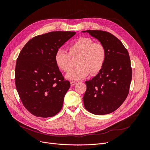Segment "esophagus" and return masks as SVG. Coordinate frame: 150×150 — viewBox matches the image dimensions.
Listing matches in <instances>:
<instances>
[{
	"label": "esophagus",
	"mask_w": 150,
	"mask_h": 150,
	"mask_svg": "<svg viewBox=\"0 0 150 150\" xmlns=\"http://www.w3.org/2000/svg\"><path fill=\"white\" fill-rule=\"evenodd\" d=\"M76 84V82H71V86H74Z\"/></svg>",
	"instance_id": "34e87169"
}]
</instances>
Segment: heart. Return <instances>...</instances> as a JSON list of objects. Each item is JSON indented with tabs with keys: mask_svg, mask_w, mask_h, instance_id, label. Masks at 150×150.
Returning <instances> with one entry per match:
<instances>
[{
	"mask_svg": "<svg viewBox=\"0 0 150 150\" xmlns=\"http://www.w3.org/2000/svg\"><path fill=\"white\" fill-rule=\"evenodd\" d=\"M68 52L59 49L54 56L57 67L64 72H69L71 67V57H78L77 67L72 69L66 75L70 80L83 79L89 72L94 75L99 73L104 65L106 59V50L101 42H94L89 38L82 37L70 44Z\"/></svg>",
	"mask_w": 150,
	"mask_h": 150,
	"instance_id": "b5f03b06",
	"label": "heart"
}]
</instances>
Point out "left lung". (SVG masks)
I'll list each match as a JSON object with an SVG mask.
<instances>
[{
    "instance_id": "8db88e82",
    "label": "left lung",
    "mask_w": 150,
    "mask_h": 150,
    "mask_svg": "<svg viewBox=\"0 0 150 150\" xmlns=\"http://www.w3.org/2000/svg\"><path fill=\"white\" fill-rule=\"evenodd\" d=\"M86 32L104 45L106 59L101 71L92 79L86 81L84 105L93 114H109L116 110L129 94L132 79L129 53L120 40L108 32Z\"/></svg>"
}]
</instances>
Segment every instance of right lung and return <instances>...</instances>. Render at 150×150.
I'll return each instance as SVG.
<instances>
[{
  "label": "right lung",
  "instance_id": "right-lung-1",
  "mask_svg": "<svg viewBox=\"0 0 150 150\" xmlns=\"http://www.w3.org/2000/svg\"><path fill=\"white\" fill-rule=\"evenodd\" d=\"M76 34L54 31L29 40L17 59L15 84L26 110L37 117L55 116L61 111L70 83L56 64L57 49Z\"/></svg>",
  "mask_w": 150,
  "mask_h": 150
}]
</instances>
